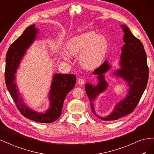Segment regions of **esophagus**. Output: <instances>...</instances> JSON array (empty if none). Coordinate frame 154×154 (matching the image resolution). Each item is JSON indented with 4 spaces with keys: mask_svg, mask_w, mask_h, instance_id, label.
Wrapping results in <instances>:
<instances>
[{
    "mask_svg": "<svg viewBox=\"0 0 154 154\" xmlns=\"http://www.w3.org/2000/svg\"><path fill=\"white\" fill-rule=\"evenodd\" d=\"M78 83L79 85H84V83H85V80H84V79H83V78H80V79H78Z\"/></svg>",
    "mask_w": 154,
    "mask_h": 154,
    "instance_id": "34e87169",
    "label": "esophagus"
}]
</instances>
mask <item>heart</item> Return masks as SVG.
<instances>
[{"instance_id":"b5f03b06","label":"heart","mask_w":154,"mask_h":154,"mask_svg":"<svg viewBox=\"0 0 154 154\" xmlns=\"http://www.w3.org/2000/svg\"><path fill=\"white\" fill-rule=\"evenodd\" d=\"M109 41L104 35L94 31H87L70 38L66 44V51L61 52L62 58L69 61V56L78 57L80 66L92 70L99 67L106 54Z\"/></svg>"}]
</instances>
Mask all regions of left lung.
<instances>
[{"instance_id":"1","label":"left lung","mask_w":154,"mask_h":154,"mask_svg":"<svg viewBox=\"0 0 154 154\" xmlns=\"http://www.w3.org/2000/svg\"><path fill=\"white\" fill-rule=\"evenodd\" d=\"M121 27L124 32L125 44L122 48L119 62L120 68L114 71L112 75L122 78L126 82L129 87L127 95L124 99L116 103L112 111L108 116L102 117L96 113L94 101L97 96L107 89L109 85L105 76V74L112 67L109 61H105L92 73L93 75L96 76L98 80L97 84L94 85L87 83L85 85L93 113L99 119L103 121L116 120L132 113L145 90L148 80L146 54L143 44L132 33L127 26L122 24Z\"/></svg>"}]
</instances>
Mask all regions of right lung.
Wrapping results in <instances>:
<instances>
[{
  "instance_id": "add662e5",
  "label": "right lung",
  "mask_w": 154,
  "mask_h": 154,
  "mask_svg": "<svg viewBox=\"0 0 154 154\" xmlns=\"http://www.w3.org/2000/svg\"><path fill=\"white\" fill-rule=\"evenodd\" d=\"M38 33V29L36 28L35 25H31L10 45L6 58L5 81L17 109L24 117L36 122L50 123L58 119L61 115L65 98L75 85L76 78L74 74H53L48 94L49 109L44 112L32 109L24 103L17 88L16 74L27 50L37 39Z\"/></svg>"
}]
</instances>
